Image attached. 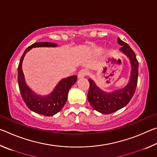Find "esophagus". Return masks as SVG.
Here are the masks:
<instances>
[{
	"instance_id": "esophagus-1",
	"label": "esophagus",
	"mask_w": 157,
	"mask_h": 157,
	"mask_svg": "<svg viewBox=\"0 0 157 157\" xmlns=\"http://www.w3.org/2000/svg\"><path fill=\"white\" fill-rule=\"evenodd\" d=\"M87 75H88V72L86 70H81L78 73V78H83L84 77H86Z\"/></svg>"
}]
</instances>
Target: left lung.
Listing matches in <instances>:
<instances>
[{
  "instance_id": "obj_1",
  "label": "left lung",
  "mask_w": 157,
  "mask_h": 157,
  "mask_svg": "<svg viewBox=\"0 0 157 157\" xmlns=\"http://www.w3.org/2000/svg\"><path fill=\"white\" fill-rule=\"evenodd\" d=\"M118 43L122 46L120 51L129 58L131 63V75L128 84L123 89L111 92H105L98 87L94 81L89 79V90L87 99L91 107L98 112L109 114L121 109L128 104L136 91L139 75V62L136 55L125 42L118 38Z\"/></svg>"
}]
</instances>
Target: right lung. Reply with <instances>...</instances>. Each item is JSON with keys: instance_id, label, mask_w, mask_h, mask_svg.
<instances>
[{"instance_id": "obj_1", "label": "right lung", "mask_w": 157, "mask_h": 157, "mask_svg": "<svg viewBox=\"0 0 157 157\" xmlns=\"http://www.w3.org/2000/svg\"><path fill=\"white\" fill-rule=\"evenodd\" d=\"M56 46H57V44L50 42H38L33 44L25 49L21 58L18 67V83L23 101L31 111L46 116L55 115L63 107L67 100L69 90L77 81V76L73 75L62 79L48 95H38L26 84L22 70V63L25 54L33 48Z\"/></svg>"}]
</instances>
